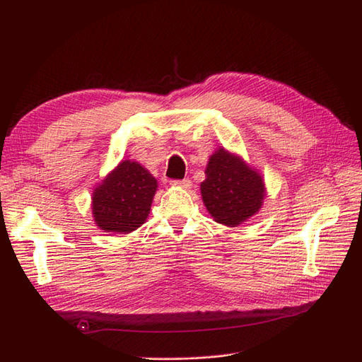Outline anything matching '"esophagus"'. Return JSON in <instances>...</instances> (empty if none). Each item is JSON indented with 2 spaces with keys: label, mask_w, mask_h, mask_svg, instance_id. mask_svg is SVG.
Returning a JSON list of instances; mask_svg holds the SVG:
<instances>
[{
  "label": "esophagus",
  "mask_w": 362,
  "mask_h": 362,
  "mask_svg": "<svg viewBox=\"0 0 362 362\" xmlns=\"http://www.w3.org/2000/svg\"><path fill=\"white\" fill-rule=\"evenodd\" d=\"M173 185L181 189H192V181L190 180H182V181H173Z\"/></svg>",
  "instance_id": "esophagus-1"
}]
</instances>
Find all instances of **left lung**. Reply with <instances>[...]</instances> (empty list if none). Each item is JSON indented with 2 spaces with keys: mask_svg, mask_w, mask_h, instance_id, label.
Instances as JSON below:
<instances>
[{
  "mask_svg": "<svg viewBox=\"0 0 362 362\" xmlns=\"http://www.w3.org/2000/svg\"><path fill=\"white\" fill-rule=\"evenodd\" d=\"M266 184L258 169L225 148L208 158L201 196L217 223L238 226L255 216L266 198Z\"/></svg>",
  "mask_w": 362,
  "mask_h": 362,
  "instance_id": "obj_1",
  "label": "left lung"
}]
</instances>
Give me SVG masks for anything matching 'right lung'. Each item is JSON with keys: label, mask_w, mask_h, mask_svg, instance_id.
Instances as JSON below:
<instances>
[{"label": "right lung", "mask_w": 362, "mask_h": 362, "mask_svg": "<svg viewBox=\"0 0 362 362\" xmlns=\"http://www.w3.org/2000/svg\"><path fill=\"white\" fill-rule=\"evenodd\" d=\"M158 187L137 161L122 160L92 193V216L104 233L129 234L146 222Z\"/></svg>", "instance_id": "add662e5"}]
</instances>
